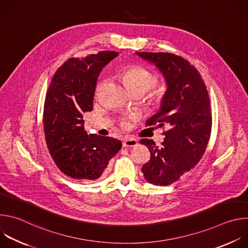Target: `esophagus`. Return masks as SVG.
Here are the masks:
<instances>
[{"mask_svg":"<svg viewBox=\"0 0 248 248\" xmlns=\"http://www.w3.org/2000/svg\"><path fill=\"white\" fill-rule=\"evenodd\" d=\"M137 145V140L132 138V137H129V136H125L124 138V141H123V146L124 147H135Z\"/></svg>","mask_w":248,"mask_h":248,"instance_id":"34e87169","label":"esophagus"}]
</instances>
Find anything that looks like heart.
<instances>
[{"label":"heart","mask_w":248,"mask_h":248,"mask_svg":"<svg viewBox=\"0 0 248 248\" xmlns=\"http://www.w3.org/2000/svg\"><path fill=\"white\" fill-rule=\"evenodd\" d=\"M123 78L130 91L140 90L146 92L156 82L155 77L147 69L141 66L129 67L124 73ZM124 124L126 125V122H124Z\"/></svg>","instance_id":"obj_1"}]
</instances>
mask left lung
Here are the masks:
<instances>
[{"label":"left lung","instance_id":"left-lung-1","mask_svg":"<svg viewBox=\"0 0 248 248\" xmlns=\"http://www.w3.org/2000/svg\"><path fill=\"white\" fill-rule=\"evenodd\" d=\"M135 54L155 65L167 85L158 113L146 123L168 126L164 142L158 147L152 139L140 140L151 154L141 169L145 180L165 186L193 169L206 150L212 126L208 91L198 70L184 58L170 53Z\"/></svg>","mask_w":248,"mask_h":248}]
</instances>
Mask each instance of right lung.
<instances>
[{"label":"right lung","mask_w":248,"mask_h":248,"mask_svg":"<svg viewBox=\"0 0 248 248\" xmlns=\"http://www.w3.org/2000/svg\"><path fill=\"white\" fill-rule=\"evenodd\" d=\"M118 55L102 51L70 58L59 67L48 88L43 113L46 143L58 168L73 179H99L122 148L120 140L88 134L83 125V114L93 110L101 70Z\"/></svg>","instance_id":"right-lung-1"}]
</instances>
